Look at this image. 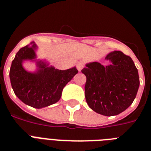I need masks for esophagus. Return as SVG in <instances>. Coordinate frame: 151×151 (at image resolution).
I'll use <instances>...</instances> for the list:
<instances>
[{"mask_svg":"<svg viewBox=\"0 0 151 151\" xmlns=\"http://www.w3.org/2000/svg\"><path fill=\"white\" fill-rule=\"evenodd\" d=\"M76 67H77V69H78V71L81 72V70H82V68L84 67V64L82 63H81V62L78 63H77Z\"/></svg>","mask_w":151,"mask_h":151,"instance_id":"obj_1","label":"esophagus"}]
</instances>
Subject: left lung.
Instances as JSON below:
<instances>
[{
    "mask_svg": "<svg viewBox=\"0 0 151 151\" xmlns=\"http://www.w3.org/2000/svg\"><path fill=\"white\" fill-rule=\"evenodd\" d=\"M105 59L110 62L108 66L88 63L82 73L87 78L85 91L89 107L101 115L112 116L132 104L139 88V76L132 58L122 52H110Z\"/></svg>",
    "mask_w": 151,
    "mask_h": 151,
    "instance_id": "1",
    "label": "left lung"
}]
</instances>
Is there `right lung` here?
<instances>
[{"instance_id": "add662e5", "label": "right lung", "mask_w": 151, "mask_h": 151, "mask_svg": "<svg viewBox=\"0 0 151 151\" xmlns=\"http://www.w3.org/2000/svg\"><path fill=\"white\" fill-rule=\"evenodd\" d=\"M37 48L36 44L32 41L17 52L12 61L10 79L19 99L32 107L41 109L59 101L63 88L78 71L76 66L60 70L50 66L45 60H38ZM26 61L36 63L35 71H27L24 68L23 63Z\"/></svg>"}]
</instances>
